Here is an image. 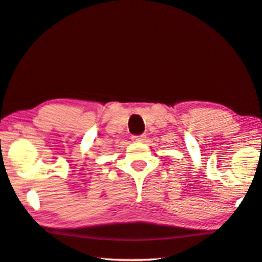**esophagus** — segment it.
Masks as SVG:
<instances>
[{"label": "esophagus", "mask_w": 262, "mask_h": 262, "mask_svg": "<svg viewBox=\"0 0 262 262\" xmlns=\"http://www.w3.org/2000/svg\"><path fill=\"white\" fill-rule=\"evenodd\" d=\"M132 140L133 141H145L146 140V135H134V137H132Z\"/></svg>", "instance_id": "obj_1"}]
</instances>
